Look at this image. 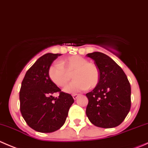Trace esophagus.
<instances>
[{"label": "esophagus", "instance_id": "esophagus-1", "mask_svg": "<svg viewBox=\"0 0 148 148\" xmlns=\"http://www.w3.org/2000/svg\"><path fill=\"white\" fill-rule=\"evenodd\" d=\"M79 96H80V94H73V98L75 100H76Z\"/></svg>", "mask_w": 148, "mask_h": 148}]
</instances>
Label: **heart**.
<instances>
[{
	"label": "heart",
	"instance_id": "b5f03b06",
	"mask_svg": "<svg viewBox=\"0 0 148 148\" xmlns=\"http://www.w3.org/2000/svg\"><path fill=\"white\" fill-rule=\"evenodd\" d=\"M75 80L64 88L68 93L93 88L99 80V71L97 67L90 63L86 59L79 55H74L50 65L48 75L53 83L59 87H64L70 80V74L73 73Z\"/></svg>",
	"mask_w": 148,
	"mask_h": 148
}]
</instances>
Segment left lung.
<instances>
[{"label": "left lung", "instance_id": "obj_1", "mask_svg": "<svg viewBox=\"0 0 148 148\" xmlns=\"http://www.w3.org/2000/svg\"><path fill=\"white\" fill-rule=\"evenodd\" d=\"M86 56L94 60L99 71V83L92 91L86 94L88 99L86 115L96 127H117L131 107L130 82L123 70L108 55L93 52Z\"/></svg>", "mask_w": 148, "mask_h": 148}]
</instances>
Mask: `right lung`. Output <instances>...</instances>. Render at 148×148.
Listing matches in <instances>:
<instances>
[{
	"instance_id": "1",
	"label": "right lung",
	"mask_w": 148,
	"mask_h": 148,
	"mask_svg": "<svg viewBox=\"0 0 148 148\" xmlns=\"http://www.w3.org/2000/svg\"><path fill=\"white\" fill-rule=\"evenodd\" d=\"M61 54L47 53L40 57L25 75L19 93L20 110L28 125L35 131L53 132L65 124L73 103L71 94L51 81L48 70ZM59 92L58 98L52 94Z\"/></svg>"
}]
</instances>
